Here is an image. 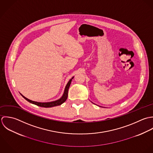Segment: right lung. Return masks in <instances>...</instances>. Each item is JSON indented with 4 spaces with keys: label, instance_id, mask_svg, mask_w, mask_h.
I'll return each mask as SVG.
<instances>
[{
    "label": "right lung",
    "instance_id": "add662e5",
    "mask_svg": "<svg viewBox=\"0 0 153 153\" xmlns=\"http://www.w3.org/2000/svg\"><path fill=\"white\" fill-rule=\"evenodd\" d=\"M74 78V77H73L67 83L65 88V89H64V93L62 94V96H61V98H60L59 99L57 100H55V101H53V102H35V101H33V100H31L28 99V98L25 97L24 96H23L21 93H20L22 96L25 99H26L27 101H28L29 102H30L32 104H34V105H36L38 106H41V107H44V108H51V107H54V106H59V105H60L62 103H63L67 99V96H68V89H69V87L70 86V84H71V80L72 79Z\"/></svg>",
    "mask_w": 153,
    "mask_h": 153
}]
</instances>
